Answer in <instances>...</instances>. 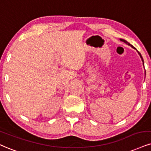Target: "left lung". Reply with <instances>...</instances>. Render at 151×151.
Masks as SVG:
<instances>
[{"mask_svg":"<svg viewBox=\"0 0 151 151\" xmlns=\"http://www.w3.org/2000/svg\"><path fill=\"white\" fill-rule=\"evenodd\" d=\"M120 40H121V41H123L124 42H125V43H127V44H128V45H131V46H132V47L134 48V49H135V47H134V46H132V45H131V44H129V42H128L127 41H126V40H123V39H120ZM137 52H138V51H137ZM138 53L139 54V55H140V57H141V59H142L143 62H144V60H143V58H142V56H141V53H140V52H138Z\"/></svg>","mask_w":151,"mask_h":151,"instance_id":"left-lung-1","label":"left lung"}]
</instances>
